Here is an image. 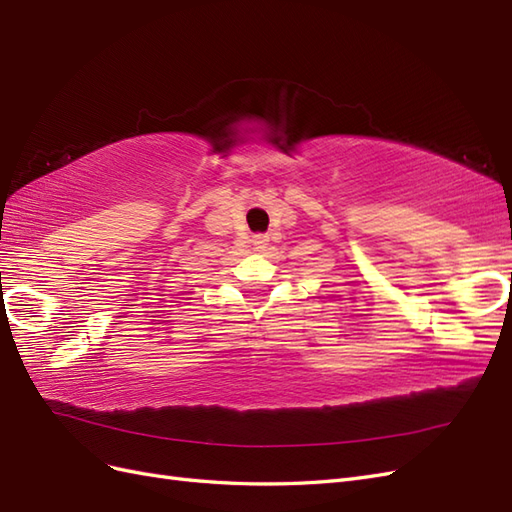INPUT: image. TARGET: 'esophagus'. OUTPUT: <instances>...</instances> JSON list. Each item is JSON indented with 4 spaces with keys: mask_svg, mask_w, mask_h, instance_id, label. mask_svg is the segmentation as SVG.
<instances>
[{
    "mask_svg": "<svg viewBox=\"0 0 512 512\" xmlns=\"http://www.w3.org/2000/svg\"><path fill=\"white\" fill-rule=\"evenodd\" d=\"M252 243H254V250H256V252H265V247L269 245V237H267V235H256V237L252 239Z\"/></svg>",
    "mask_w": 512,
    "mask_h": 512,
    "instance_id": "obj_1",
    "label": "esophagus"
}]
</instances>
